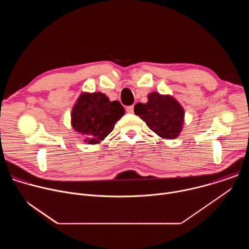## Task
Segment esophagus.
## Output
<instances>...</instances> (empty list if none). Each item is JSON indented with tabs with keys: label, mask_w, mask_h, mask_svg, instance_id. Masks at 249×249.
<instances>
[{
	"label": "esophagus",
	"mask_w": 249,
	"mask_h": 249,
	"mask_svg": "<svg viewBox=\"0 0 249 249\" xmlns=\"http://www.w3.org/2000/svg\"><path fill=\"white\" fill-rule=\"evenodd\" d=\"M126 111H127L128 113H134V105H130V106H127Z\"/></svg>",
	"instance_id": "esophagus-1"
}]
</instances>
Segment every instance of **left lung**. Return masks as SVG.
<instances>
[{
  "label": "left lung",
  "instance_id": "obj_1",
  "mask_svg": "<svg viewBox=\"0 0 249 249\" xmlns=\"http://www.w3.org/2000/svg\"><path fill=\"white\" fill-rule=\"evenodd\" d=\"M147 103H137L135 113L161 138L174 139L179 135L184 111L181 105L169 95L152 92Z\"/></svg>",
  "mask_w": 249,
  "mask_h": 249
}]
</instances>
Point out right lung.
Here are the masks:
<instances>
[{
    "mask_svg": "<svg viewBox=\"0 0 249 249\" xmlns=\"http://www.w3.org/2000/svg\"><path fill=\"white\" fill-rule=\"evenodd\" d=\"M124 112L119 101H110L101 92L84 93L73 108L72 125L86 136L89 144H96L113 131Z\"/></svg>",
    "mask_w": 249,
    "mask_h": 249,
    "instance_id": "right-lung-1",
    "label": "right lung"
}]
</instances>
